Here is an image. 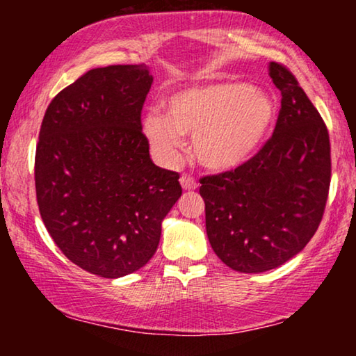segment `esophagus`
I'll use <instances>...</instances> for the list:
<instances>
[{
    "mask_svg": "<svg viewBox=\"0 0 356 356\" xmlns=\"http://www.w3.org/2000/svg\"><path fill=\"white\" fill-rule=\"evenodd\" d=\"M179 183H181L184 191H191V189L197 188L196 179H194L193 177H189V175H183V177L179 178Z\"/></svg>",
    "mask_w": 356,
    "mask_h": 356,
    "instance_id": "1",
    "label": "esophagus"
}]
</instances>
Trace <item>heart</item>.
I'll return each instance as SVG.
<instances>
[{
    "label": "heart",
    "instance_id": "b5f03b06",
    "mask_svg": "<svg viewBox=\"0 0 356 356\" xmlns=\"http://www.w3.org/2000/svg\"><path fill=\"white\" fill-rule=\"evenodd\" d=\"M275 116L269 92L243 82H217L173 94L167 116H145L144 133L163 162L177 160L186 134L193 136V154L204 168L228 172L257 152Z\"/></svg>",
    "mask_w": 356,
    "mask_h": 356
}]
</instances>
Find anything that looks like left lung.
Segmentation results:
<instances>
[{
	"instance_id": "left-lung-1",
	"label": "left lung",
	"mask_w": 356,
	"mask_h": 356,
	"mask_svg": "<svg viewBox=\"0 0 356 356\" xmlns=\"http://www.w3.org/2000/svg\"><path fill=\"white\" fill-rule=\"evenodd\" d=\"M269 76L282 94L272 138L246 163L204 177L206 230L230 269L259 274L295 257L318 230L330 184L329 133L319 111L279 63Z\"/></svg>"
}]
</instances>
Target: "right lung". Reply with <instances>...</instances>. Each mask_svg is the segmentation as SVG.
<instances>
[{
	"mask_svg": "<svg viewBox=\"0 0 356 356\" xmlns=\"http://www.w3.org/2000/svg\"><path fill=\"white\" fill-rule=\"evenodd\" d=\"M152 82L145 65L90 70L51 100L38 134L42 220L67 259L105 279L147 264L181 196L179 175L152 162L143 134Z\"/></svg>",
	"mask_w": 356,
	"mask_h": 356,
	"instance_id": "1",
	"label": "right lung"
}]
</instances>
